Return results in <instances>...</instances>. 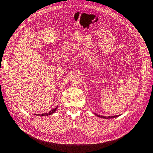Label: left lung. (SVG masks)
Listing matches in <instances>:
<instances>
[{
    "label": "left lung",
    "instance_id": "1",
    "mask_svg": "<svg viewBox=\"0 0 153 153\" xmlns=\"http://www.w3.org/2000/svg\"><path fill=\"white\" fill-rule=\"evenodd\" d=\"M94 114H95L97 116H98L99 118H105V119H108V118H116L118 117V116H119L120 115H116V116H100V115H98L97 114L94 113Z\"/></svg>",
    "mask_w": 153,
    "mask_h": 153
}]
</instances>
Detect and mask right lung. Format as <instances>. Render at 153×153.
Instances as JSON below:
<instances>
[{
  "mask_svg": "<svg viewBox=\"0 0 153 153\" xmlns=\"http://www.w3.org/2000/svg\"><path fill=\"white\" fill-rule=\"evenodd\" d=\"M58 109V106H56V108H55L54 109H53L52 110L50 111L49 112H47V113H44V114H34V115L35 116H50V115H52V114H54L56 110Z\"/></svg>",
  "mask_w": 153,
  "mask_h": 153,
  "instance_id": "1",
  "label": "right lung"
}]
</instances>
